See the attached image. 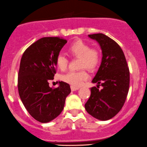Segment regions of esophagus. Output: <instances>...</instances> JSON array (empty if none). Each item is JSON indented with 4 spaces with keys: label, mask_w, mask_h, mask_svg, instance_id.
Instances as JSON below:
<instances>
[{
    "label": "esophagus",
    "mask_w": 147,
    "mask_h": 147,
    "mask_svg": "<svg viewBox=\"0 0 147 147\" xmlns=\"http://www.w3.org/2000/svg\"><path fill=\"white\" fill-rule=\"evenodd\" d=\"M71 89L72 91H77V90L79 89V88L78 87H76V86H71Z\"/></svg>",
    "instance_id": "1"
}]
</instances>
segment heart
Masks as SVG:
<instances>
[{
	"mask_svg": "<svg viewBox=\"0 0 147 147\" xmlns=\"http://www.w3.org/2000/svg\"><path fill=\"white\" fill-rule=\"evenodd\" d=\"M69 51L72 56L79 58V68L94 71L98 67L100 63V53L98 50L91 49L89 45L81 40H77L71 44ZM56 65L61 71L65 70L68 66V59L62 53H59L56 57ZM88 78V74L85 70L78 71H69L62 76L63 81L73 86H79Z\"/></svg>",
	"mask_w": 147,
	"mask_h": 147,
	"instance_id": "obj_1",
	"label": "heart"
}]
</instances>
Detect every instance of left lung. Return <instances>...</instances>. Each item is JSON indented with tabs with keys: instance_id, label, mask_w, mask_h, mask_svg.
Segmentation results:
<instances>
[{
	"instance_id": "obj_1",
	"label": "left lung",
	"mask_w": 147,
	"mask_h": 147,
	"mask_svg": "<svg viewBox=\"0 0 147 147\" xmlns=\"http://www.w3.org/2000/svg\"><path fill=\"white\" fill-rule=\"evenodd\" d=\"M96 40L102 51L98 71L92 80L97 87L91 88V96L85 104L87 112L94 118L107 121L115 117L124 104L129 88V70L122 49L103 33L88 35ZM101 85L103 87L99 90Z\"/></svg>"
}]
</instances>
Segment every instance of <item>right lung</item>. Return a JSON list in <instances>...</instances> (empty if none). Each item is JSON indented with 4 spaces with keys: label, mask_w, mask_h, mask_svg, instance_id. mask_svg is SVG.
I'll use <instances>...</instances> for the list:
<instances>
[{
    "label": "right lung",
    "mask_w": 147,
    "mask_h": 147,
    "mask_svg": "<svg viewBox=\"0 0 147 147\" xmlns=\"http://www.w3.org/2000/svg\"><path fill=\"white\" fill-rule=\"evenodd\" d=\"M67 40L60 37H44L30 45L20 63L18 88L25 108L33 118L47 123L63 111L71 93L69 84L59 82L56 88L49 86L56 74V57Z\"/></svg>",
    "instance_id": "1"
}]
</instances>
